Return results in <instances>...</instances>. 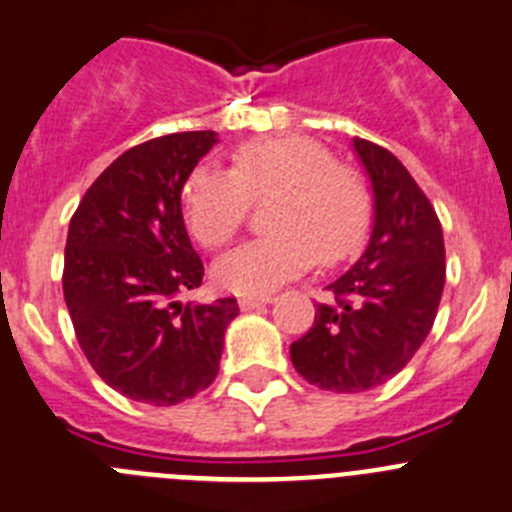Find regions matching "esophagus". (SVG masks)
Listing matches in <instances>:
<instances>
[{"label":"esophagus","mask_w":512,"mask_h":512,"mask_svg":"<svg viewBox=\"0 0 512 512\" xmlns=\"http://www.w3.org/2000/svg\"><path fill=\"white\" fill-rule=\"evenodd\" d=\"M272 295H242L240 298V308L242 310H250V308H257V305L262 303H272Z\"/></svg>","instance_id":"esophagus-1"}]
</instances>
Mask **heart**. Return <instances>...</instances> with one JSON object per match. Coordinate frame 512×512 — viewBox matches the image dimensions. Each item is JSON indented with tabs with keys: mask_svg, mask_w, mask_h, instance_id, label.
<instances>
[{
	"mask_svg": "<svg viewBox=\"0 0 512 512\" xmlns=\"http://www.w3.org/2000/svg\"><path fill=\"white\" fill-rule=\"evenodd\" d=\"M272 196L270 237L229 252L214 267L219 285L232 293L275 290L315 260L336 265L369 234L371 194L364 179L303 136L242 143L234 148L229 171L197 166L184 184L186 227L199 245L219 250L242 232L252 202Z\"/></svg>",
	"mask_w": 512,
	"mask_h": 512,
	"instance_id": "obj_1",
	"label": "heart"
}]
</instances>
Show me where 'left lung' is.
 <instances>
[{
  "label": "left lung",
  "mask_w": 512,
  "mask_h": 512,
  "mask_svg": "<svg viewBox=\"0 0 512 512\" xmlns=\"http://www.w3.org/2000/svg\"><path fill=\"white\" fill-rule=\"evenodd\" d=\"M353 148L374 186V232L290 346L295 371L338 394L386 384L412 361L434 326L447 272L442 224L407 166L366 138H353Z\"/></svg>",
  "instance_id": "left-lung-1"
}]
</instances>
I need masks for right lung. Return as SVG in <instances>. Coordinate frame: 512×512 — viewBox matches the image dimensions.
<instances>
[{"label": "right lung", "instance_id": "1", "mask_svg": "<svg viewBox=\"0 0 512 512\" xmlns=\"http://www.w3.org/2000/svg\"><path fill=\"white\" fill-rule=\"evenodd\" d=\"M214 131L128 148L80 199L68 229L62 293L95 374L133 401L174 407L219 371L234 298L181 303L204 265L181 217V189Z\"/></svg>", "mask_w": 512, "mask_h": 512}]
</instances>
